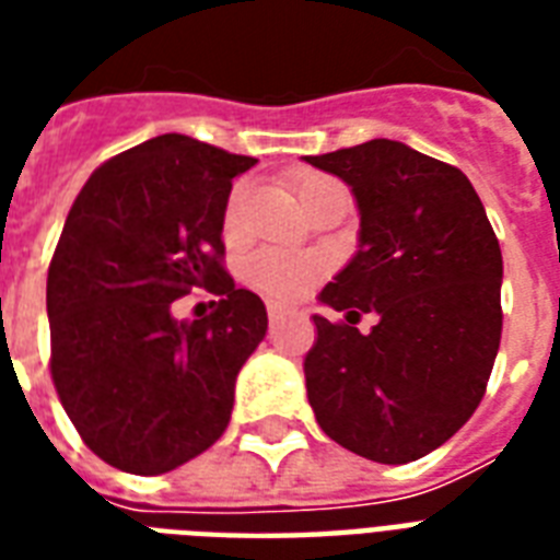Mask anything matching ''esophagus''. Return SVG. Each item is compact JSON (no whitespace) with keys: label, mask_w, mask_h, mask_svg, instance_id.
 Masks as SVG:
<instances>
[{"label":"esophagus","mask_w":560,"mask_h":560,"mask_svg":"<svg viewBox=\"0 0 560 560\" xmlns=\"http://www.w3.org/2000/svg\"><path fill=\"white\" fill-rule=\"evenodd\" d=\"M267 316H270V325H276L284 316V307L279 302H267Z\"/></svg>","instance_id":"obj_1"}]
</instances>
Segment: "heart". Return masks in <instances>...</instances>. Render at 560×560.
Segmentation results:
<instances>
[{
  "label": "heart",
  "instance_id": "1",
  "mask_svg": "<svg viewBox=\"0 0 560 560\" xmlns=\"http://www.w3.org/2000/svg\"><path fill=\"white\" fill-rule=\"evenodd\" d=\"M337 188H342L340 183L331 177H323V174H307L296 183V194L305 209L314 200H319L323 194L337 191ZM244 194V186H235L229 194L226 214H223L226 235H235L237 226H241ZM319 276H323V264L316 261L314 255L284 253V249H261L244 267V279L249 281V288L272 299H281V302H296V299L305 296L307 290L319 281Z\"/></svg>",
  "mask_w": 560,
  "mask_h": 560
}]
</instances>
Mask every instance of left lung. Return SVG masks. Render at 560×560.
I'll list each match as a JSON object with an SVG mask.
<instances>
[{
	"label": "left lung",
	"mask_w": 560,
	"mask_h": 560,
	"mask_svg": "<svg viewBox=\"0 0 560 560\" xmlns=\"http://www.w3.org/2000/svg\"><path fill=\"white\" fill-rule=\"evenodd\" d=\"M349 183L360 249L319 302L305 358L316 424L383 465L416 462L459 430L486 395L503 307V255L479 194L459 168L392 139L305 156ZM378 325L357 331L359 316Z\"/></svg>",
	"instance_id": "8db88e82"
}]
</instances>
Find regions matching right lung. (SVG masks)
<instances>
[{
	"label": "right lung",
	"instance_id": "obj_1",
	"mask_svg": "<svg viewBox=\"0 0 560 560\" xmlns=\"http://www.w3.org/2000/svg\"><path fill=\"white\" fill-rule=\"evenodd\" d=\"M258 160L165 133L92 171L48 264L51 381L95 456L156 477L218 442L235 377L267 334L253 290L223 267V214ZM191 289L215 311L179 324Z\"/></svg>",
	"mask_w": 560,
	"mask_h": 560
}]
</instances>
